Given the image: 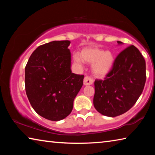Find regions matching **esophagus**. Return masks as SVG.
Segmentation results:
<instances>
[{
	"label": "esophagus",
	"instance_id": "obj_1",
	"mask_svg": "<svg viewBox=\"0 0 155 155\" xmlns=\"http://www.w3.org/2000/svg\"><path fill=\"white\" fill-rule=\"evenodd\" d=\"M94 82L93 79L89 77H85L84 78V81H83V83L84 85H92V83Z\"/></svg>",
	"mask_w": 155,
	"mask_h": 155
}]
</instances>
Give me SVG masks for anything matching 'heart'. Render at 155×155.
<instances>
[{
  "mask_svg": "<svg viewBox=\"0 0 155 155\" xmlns=\"http://www.w3.org/2000/svg\"><path fill=\"white\" fill-rule=\"evenodd\" d=\"M74 61L81 65L83 62L91 64V71L96 77L107 75L114 64V55L111 52L104 51L96 46L86 47L81 50L80 56L75 54Z\"/></svg>",
  "mask_w": 155,
  "mask_h": 155,
  "instance_id": "1",
  "label": "heart"
}]
</instances>
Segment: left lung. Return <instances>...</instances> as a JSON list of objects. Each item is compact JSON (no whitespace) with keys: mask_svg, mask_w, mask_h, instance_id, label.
<instances>
[{"mask_svg":"<svg viewBox=\"0 0 155 155\" xmlns=\"http://www.w3.org/2000/svg\"><path fill=\"white\" fill-rule=\"evenodd\" d=\"M146 80L145 59L135 46L130 45L116 57L104 79L94 82V107L109 117L124 114L137 102Z\"/></svg>","mask_w":155,"mask_h":155,"instance_id":"1","label":"left lung"}]
</instances>
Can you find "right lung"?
<instances>
[{
	"instance_id": "right-lung-1",
	"label": "right lung",
	"mask_w": 155,
	"mask_h": 155,
	"mask_svg": "<svg viewBox=\"0 0 155 155\" xmlns=\"http://www.w3.org/2000/svg\"><path fill=\"white\" fill-rule=\"evenodd\" d=\"M68 40L38 47L25 67V90L37 114L47 120L66 117L83 84V75L72 73Z\"/></svg>"
}]
</instances>
